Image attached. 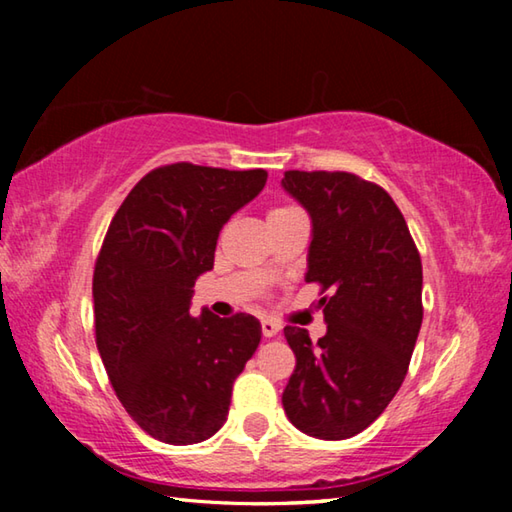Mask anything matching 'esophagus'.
Returning <instances> with one entry per match:
<instances>
[{"label": "esophagus", "instance_id": "1", "mask_svg": "<svg viewBox=\"0 0 512 512\" xmlns=\"http://www.w3.org/2000/svg\"><path fill=\"white\" fill-rule=\"evenodd\" d=\"M277 332H280V325H277L275 320H268V318L262 320V334L266 339H271V336H275Z\"/></svg>", "mask_w": 512, "mask_h": 512}]
</instances>
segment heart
<instances>
[{
	"label": "heart",
	"instance_id": "b5f03b06",
	"mask_svg": "<svg viewBox=\"0 0 512 512\" xmlns=\"http://www.w3.org/2000/svg\"><path fill=\"white\" fill-rule=\"evenodd\" d=\"M293 207H275V210H271V214H268V219H273V216L277 214H284V212H291Z\"/></svg>",
	"mask_w": 512,
	"mask_h": 512
}]
</instances>
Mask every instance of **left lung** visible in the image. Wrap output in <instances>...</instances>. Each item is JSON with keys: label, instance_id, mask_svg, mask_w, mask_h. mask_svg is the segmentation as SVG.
Here are the masks:
<instances>
[{"label": "left lung", "instance_id": "left-lung-1", "mask_svg": "<svg viewBox=\"0 0 512 512\" xmlns=\"http://www.w3.org/2000/svg\"><path fill=\"white\" fill-rule=\"evenodd\" d=\"M314 223L307 282L320 287L327 334L284 327L296 368L282 406L296 429L345 440L375 422L409 370L422 325V262L384 187L348 171H287Z\"/></svg>", "mask_w": 512, "mask_h": 512}]
</instances>
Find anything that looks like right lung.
Wrapping results in <instances>:
<instances>
[{
    "instance_id": "right-lung-1",
    "label": "right lung",
    "mask_w": 512,
    "mask_h": 512,
    "mask_svg": "<svg viewBox=\"0 0 512 512\" xmlns=\"http://www.w3.org/2000/svg\"><path fill=\"white\" fill-rule=\"evenodd\" d=\"M266 178L164 164L131 189L103 237L92 277L97 348L126 413L160 443L194 445L223 427L232 384L262 339L255 316L194 318L189 302L221 228Z\"/></svg>"
}]
</instances>
